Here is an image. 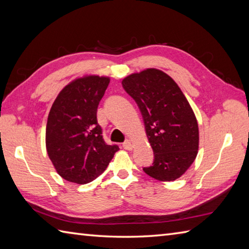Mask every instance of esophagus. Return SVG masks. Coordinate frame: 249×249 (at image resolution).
I'll return each instance as SVG.
<instances>
[{
  "label": "esophagus",
  "instance_id": "esophagus-1",
  "mask_svg": "<svg viewBox=\"0 0 249 249\" xmlns=\"http://www.w3.org/2000/svg\"><path fill=\"white\" fill-rule=\"evenodd\" d=\"M123 147H124L125 150L130 151V150L134 149V143L130 140H126L124 143H123Z\"/></svg>",
  "mask_w": 249,
  "mask_h": 249
}]
</instances>
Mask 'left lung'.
<instances>
[{
  "instance_id": "obj_1",
  "label": "left lung",
  "mask_w": 249,
  "mask_h": 249,
  "mask_svg": "<svg viewBox=\"0 0 249 249\" xmlns=\"http://www.w3.org/2000/svg\"><path fill=\"white\" fill-rule=\"evenodd\" d=\"M122 86L138 105L154 153L143 171L158 181H176L199 149L198 123L188 100L170 76L155 68L131 73Z\"/></svg>"
}]
</instances>
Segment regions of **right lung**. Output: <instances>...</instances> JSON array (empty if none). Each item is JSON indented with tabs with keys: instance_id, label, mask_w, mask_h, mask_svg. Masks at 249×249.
I'll use <instances>...</instances> for the list:
<instances>
[{
	"instance_id": "add662e5",
	"label": "right lung",
	"mask_w": 249,
	"mask_h": 249,
	"mask_svg": "<svg viewBox=\"0 0 249 249\" xmlns=\"http://www.w3.org/2000/svg\"><path fill=\"white\" fill-rule=\"evenodd\" d=\"M110 78L84 76L57 95L46 127V147L56 172L68 182L87 184L102 174L115 152L103 138L97 107Z\"/></svg>"
}]
</instances>
